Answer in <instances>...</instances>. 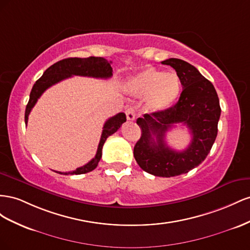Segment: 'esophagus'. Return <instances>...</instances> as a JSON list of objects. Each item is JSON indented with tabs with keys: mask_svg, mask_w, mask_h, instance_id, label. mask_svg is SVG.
Here are the masks:
<instances>
[{
	"mask_svg": "<svg viewBox=\"0 0 250 250\" xmlns=\"http://www.w3.org/2000/svg\"><path fill=\"white\" fill-rule=\"evenodd\" d=\"M125 115H126L127 120H131V121L135 120V118H136V111H135L133 106H130V108L126 109Z\"/></svg>",
	"mask_w": 250,
	"mask_h": 250,
	"instance_id": "esophagus-1",
	"label": "esophagus"
}]
</instances>
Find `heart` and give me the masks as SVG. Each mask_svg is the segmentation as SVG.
Here are the masks:
<instances>
[{"instance_id": "b5f03b06", "label": "heart", "mask_w": 250, "mask_h": 250, "mask_svg": "<svg viewBox=\"0 0 250 250\" xmlns=\"http://www.w3.org/2000/svg\"><path fill=\"white\" fill-rule=\"evenodd\" d=\"M126 88L134 96L146 97L149 110L162 112L176 103L182 87L180 78L176 73L148 67L134 75Z\"/></svg>"}]
</instances>
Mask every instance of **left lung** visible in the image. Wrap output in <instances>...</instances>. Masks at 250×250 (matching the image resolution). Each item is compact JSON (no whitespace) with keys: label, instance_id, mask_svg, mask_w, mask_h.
Returning a JSON list of instances; mask_svg holds the SVG:
<instances>
[{"label":"left lung","instance_id":"1","mask_svg":"<svg viewBox=\"0 0 250 250\" xmlns=\"http://www.w3.org/2000/svg\"><path fill=\"white\" fill-rule=\"evenodd\" d=\"M161 63L176 70L183 90L175 105L137 119L141 137L134 146V157L145 172L167 178L187 174L204 161L217 137L221 108L213 84L194 66L179 59ZM177 123L187 125L192 134L184 151H175L164 141L165 133Z\"/></svg>","mask_w":250,"mask_h":250}]
</instances>
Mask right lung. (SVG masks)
Returning a JSON list of instances; mask_svg holds the SVG:
<instances>
[{"label":"right lung","mask_w":250,"mask_h":250,"mask_svg":"<svg viewBox=\"0 0 250 250\" xmlns=\"http://www.w3.org/2000/svg\"><path fill=\"white\" fill-rule=\"evenodd\" d=\"M111 62H108L104 58H95V56H90L87 59H80V58H70L65 59L55 62L54 65L49 67L41 78L35 82L33 84L32 90L30 92L29 102L27 104L26 111H25V124L28 123V116L37 104L38 99L41 95L51 85L60 83L62 80H66L72 75H80V76H88V77H95V78H109L113 74V70L111 67ZM126 117L125 113H118L115 116L109 118L105 121V124L103 127V133L101 140H99V145L97 147L96 155L93 159L89 161L87 165L76 168L72 172L68 173H62L56 172L59 174L63 175H81L89 173L93 170L99 160L102 158V151L104 144L105 142L106 138L111 136L112 134L115 133L120 125L125 123Z\"/></svg>","instance_id":"add662e5"}]
</instances>
